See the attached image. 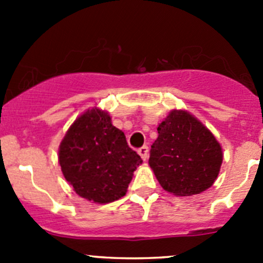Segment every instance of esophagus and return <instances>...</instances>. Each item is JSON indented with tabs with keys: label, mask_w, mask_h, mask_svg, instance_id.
Instances as JSON below:
<instances>
[{
	"label": "esophagus",
	"mask_w": 263,
	"mask_h": 263,
	"mask_svg": "<svg viewBox=\"0 0 263 263\" xmlns=\"http://www.w3.org/2000/svg\"><path fill=\"white\" fill-rule=\"evenodd\" d=\"M139 155L141 156L142 160H147V158H148V147L146 146V145H144V146L139 148Z\"/></svg>",
	"instance_id": "34e87169"
}]
</instances>
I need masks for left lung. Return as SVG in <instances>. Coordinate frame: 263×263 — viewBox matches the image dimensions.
<instances>
[{
    "label": "left lung",
    "mask_w": 263,
    "mask_h": 263,
    "mask_svg": "<svg viewBox=\"0 0 263 263\" xmlns=\"http://www.w3.org/2000/svg\"><path fill=\"white\" fill-rule=\"evenodd\" d=\"M148 165L161 187L176 196H192L214 184L222 148L209 128L187 110H172L159 124Z\"/></svg>",
    "instance_id": "obj_1"
}]
</instances>
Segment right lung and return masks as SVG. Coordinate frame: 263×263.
<instances>
[{"label":"right lung","instance_id":"add662e5","mask_svg":"<svg viewBox=\"0 0 263 263\" xmlns=\"http://www.w3.org/2000/svg\"><path fill=\"white\" fill-rule=\"evenodd\" d=\"M66 181L82 198L97 203L119 200L142 163L108 112L92 108L71 124L58 150Z\"/></svg>","mask_w":263,"mask_h":263}]
</instances>
